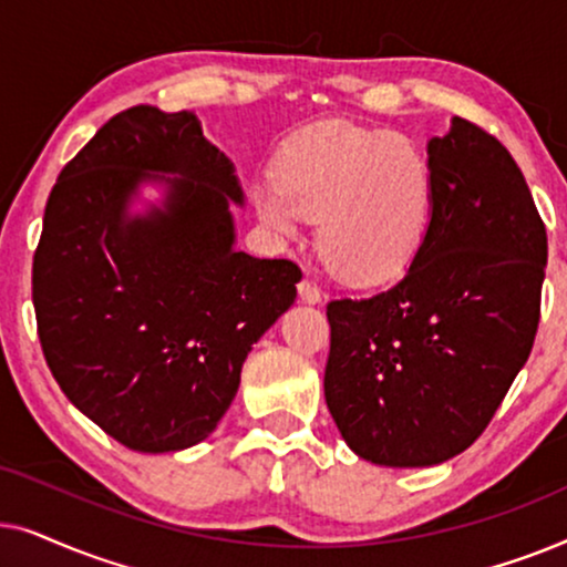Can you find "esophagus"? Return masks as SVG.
Segmentation results:
<instances>
[{"label":"esophagus","mask_w":567,"mask_h":567,"mask_svg":"<svg viewBox=\"0 0 567 567\" xmlns=\"http://www.w3.org/2000/svg\"><path fill=\"white\" fill-rule=\"evenodd\" d=\"M297 289H299V297L305 299V301H309V305H317V301L322 299V291L317 289V284L312 281V278H301Z\"/></svg>","instance_id":"34e87169"}]
</instances>
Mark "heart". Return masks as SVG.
Wrapping results in <instances>:
<instances>
[{
    "label": "heart",
    "instance_id": "heart-1",
    "mask_svg": "<svg viewBox=\"0 0 567 567\" xmlns=\"http://www.w3.org/2000/svg\"><path fill=\"white\" fill-rule=\"evenodd\" d=\"M278 181L255 188L258 219L281 239L297 237L301 216L320 219L317 250L351 281L398 276L429 229L433 173L408 136L317 126L286 150Z\"/></svg>",
    "mask_w": 567,
    "mask_h": 567
}]
</instances>
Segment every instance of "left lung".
Instances as JSON below:
<instances>
[{
	"instance_id": "left-lung-1",
	"label": "left lung",
	"mask_w": 567,
	"mask_h": 567,
	"mask_svg": "<svg viewBox=\"0 0 567 567\" xmlns=\"http://www.w3.org/2000/svg\"><path fill=\"white\" fill-rule=\"evenodd\" d=\"M433 208L390 289L328 305L324 402L382 467H431L477 441L529 359L547 231L498 138L452 118L429 142Z\"/></svg>"
}]
</instances>
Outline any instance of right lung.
Masks as SVG:
<instances>
[{
	"instance_id": "right-lung-1",
	"label": "right lung",
	"mask_w": 567,
	"mask_h": 567,
	"mask_svg": "<svg viewBox=\"0 0 567 567\" xmlns=\"http://www.w3.org/2000/svg\"><path fill=\"white\" fill-rule=\"evenodd\" d=\"M166 198L127 212L137 185ZM235 165L193 113L113 115L61 169L33 258L38 338L69 402L134 452L196 446L252 343L297 299L291 260L235 250Z\"/></svg>"
}]
</instances>
